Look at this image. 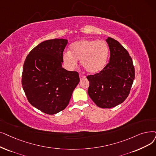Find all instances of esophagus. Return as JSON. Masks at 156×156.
<instances>
[{"label": "esophagus", "mask_w": 156, "mask_h": 156, "mask_svg": "<svg viewBox=\"0 0 156 156\" xmlns=\"http://www.w3.org/2000/svg\"><path fill=\"white\" fill-rule=\"evenodd\" d=\"M85 78V76H84V75H82V74H80V80H82V79H83V78Z\"/></svg>", "instance_id": "esophagus-1"}]
</instances>
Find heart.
Instances as JSON below:
<instances>
[{
	"label": "heart",
	"instance_id": "b5f03b06",
	"mask_svg": "<svg viewBox=\"0 0 156 156\" xmlns=\"http://www.w3.org/2000/svg\"><path fill=\"white\" fill-rule=\"evenodd\" d=\"M70 51L63 54L66 66L74 69L81 60L83 68L88 73L95 74L103 70L109 54L108 44L103 41L82 39L70 45Z\"/></svg>",
	"mask_w": 156,
	"mask_h": 156
}]
</instances>
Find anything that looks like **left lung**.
I'll return each instance as SVG.
<instances>
[{
    "label": "left lung",
    "instance_id": "1",
    "mask_svg": "<svg viewBox=\"0 0 156 156\" xmlns=\"http://www.w3.org/2000/svg\"><path fill=\"white\" fill-rule=\"evenodd\" d=\"M110 51V61L103 70L88 75L89 96L98 106L111 108L123 103L129 94L134 79V67L128 51L117 40H106Z\"/></svg>",
    "mask_w": 156,
    "mask_h": 156
}]
</instances>
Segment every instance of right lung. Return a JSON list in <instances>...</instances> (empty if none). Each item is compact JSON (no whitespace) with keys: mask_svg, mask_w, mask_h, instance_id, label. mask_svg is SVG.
<instances>
[{"mask_svg":"<svg viewBox=\"0 0 156 156\" xmlns=\"http://www.w3.org/2000/svg\"><path fill=\"white\" fill-rule=\"evenodd\" d=\"M67 44L64 39L45 41L30 51L23 64L22 84L27 98L48 115L65 109L80 82L78 72L62 67Z\"/></svg>","mask_w":156,"mask_h":156,"instance_id":"obj_1","label":"right lung"}]
</instances>
